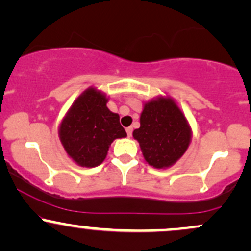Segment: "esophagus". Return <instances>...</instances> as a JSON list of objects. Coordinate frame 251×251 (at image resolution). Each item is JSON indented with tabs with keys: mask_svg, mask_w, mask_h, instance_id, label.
Listing matches in <instances>:
<instances>
[{
	"mask_svg": "<svg viewBox=\"0 0 251 251\" xmlns=\"http://www.w3.org/2000/svg\"><path fill=\"white\" fill-rule=\"evenodd\" d=\"M132 131H133V128H132V127H127V128H126V132H127L128 137H131V135H132Z\"/></svg>",
	"mask_w": 251,
	"mask_h": 251,
	"instance_id": "esophagus-1",
	"label": "esophagus"
}]
</instances>
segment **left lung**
Returning <instances> with one entry per match:
<instances>
[{
  "instance_id": "1",
  "label": "left lung",
  "mask_w": 251,
  "mask_h": 251,
  "mask_svg": "<svg viewBox=\"0 0 251 251\" xmlns=\"http://www.w3.org/2000/svg\"><path fill=\"white\" fill-rule=\"evenodd\" d=\"M133 138L149 165L168 169L186 152L192 129L174 98L158 96L143 103L140 127L134 129Z\"/></svg>"
}]
</instances>
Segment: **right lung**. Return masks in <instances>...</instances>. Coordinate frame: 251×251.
Segmentation results:
<instances>
[{
    "label": "right lung",
    "mask_w": 251,
    "mask_h": 251,
    "mask_svg": "<svg viewBox=\"0 0 251 251\" xmlns=\"http://www.w3.org/2000/svg\"><path fill=\"white\" fill-rule=\"evenodd\" d=\"M107 102L108 97L91 86L72 103L59 125L66 153L82 168L100 165L113 140L127 137L119 114L109 111Z\"/></svg>",
    "instance_id": "1"
}]
</instances>
